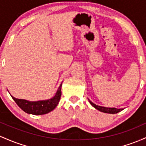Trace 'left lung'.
<instances>
[{"label": "left lung", "instance_id": "obj_1", "mask_svg": "<svg viewBox=\"0 0 146 146\" xmlns=\"http://www.w3.org/2000/svg\"><path fill=\"white\" fill-rule=\"evenodd\" d=\"M90 103L93 107L95 108L96 110H98L101 111V112H105V113H109V114H116V113H118L121 111L123 110V109H117V108H106V107H102V106H97V105L93 104L91 101H90Z\"/></svg>", "mask_w": 146, "mask_h": 146}]
</instances>
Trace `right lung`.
Masks as SVG:
<instances>
[{
    "mask_svg": "<svg viewBox=\"0 0 146 146\" xmlns=\"http://www.w3.org/2000/svg\"><path fill=\"white\" fill-rule=\"evenodd\" d=\"M61 86L62 83L58 88L56 94L51 99L45 100V101H40L32 102V101H26L24 99H16L12 97L16 104L21 108L24 112L28 114H35V115H41L51 112L56 107L61 96Z\"/></svg>",
    "mask_w": 146,
    "mask_h": 146,
    "instance_id": "obj_1",
    "label": "right lung"
}]
</instances>
